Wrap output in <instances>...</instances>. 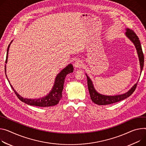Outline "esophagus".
<instances>
[{"label":"esophagus","instance_id":"1","mask_svg":"<svg viewBox=\"0 0 146 146\" xmlns=\"http://www.w3.org/2000/svg\"><path fill=\"white\" fill-rule=\"evenodd\" d=\"M74 66L76 68H80L81 66H82V61L80 60H77L74 63Z\"/></svg>","mask_w":146,"mask_h":146}]
</instances>
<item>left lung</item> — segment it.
<instances>
[{
    "mask_svg": "<svg viewBox=\"0 0 146 146\" xmlns=\"http://www.w3.org/2000/svg\"><path fill=\"white\" fill-rule=\"evenodd\" d=\"M125 34L126 36L130 39V41L134 44L136 49L139 59V62H140V75H141V73L143 68V66H144V55L143 53L140 40L138 36L135 34V33L133 30H130L129 29H126V32ZM86 74L87 78V85H88V91H89L91 99L94 103L99 105H109V104L115 103L119 101H121L122 100H123L127 98V97L130 96L132 94V93L135 91L137 84V83H136L127 92H125L124 94L116 95V96L104 95L99 93L98 92L96 91V90L94 87V84L92 83V82L91 81L90 78L87 75L86 73Z\"/></svg>",
    "mask_w": 146,
    "mask_h": 146,
    "instance_id": "obj_1",
    "label": "left lung"
}]
</instances>
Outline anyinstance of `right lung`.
Segmentation results:
<instances>
[{
  "instance_id": "right-lung-1",
  "label": "right lung",
  "mask_w": 146,
  "mask_h": 146,
  "mask_svg": "<svg viewBox=\"0 0 146 146\" xmlns=\"http://www.w3.org/2000/svg\"><path fill=\"white\" fill-rule=\"evenodd\" d=\"M11 42L9 45L7 50V55H6V63L7 62V58H8V53H9V47L10 46V44H11ZM6 64H5V73L6 77L7 78V80L9 81V83L13 89V90L15 91V94H16L17 97L21 100L22 102L27 104L30 105L32 106H36V107H52V106H54L57 105L59 101L61 100L62 97V91L63 89V84L64 83V79L66 76L67 74L72 73L73 72V66L72 64H69L66 67H65L64 69H63L56 76L55 78V83L53 86L51 91L49 92L46 96L41 97L39 98H34V99H31V98H23L21 96H20L17 91L13 87V86L11 85L9 79L6 75Z\"/></svg>"
}]
</instances>
